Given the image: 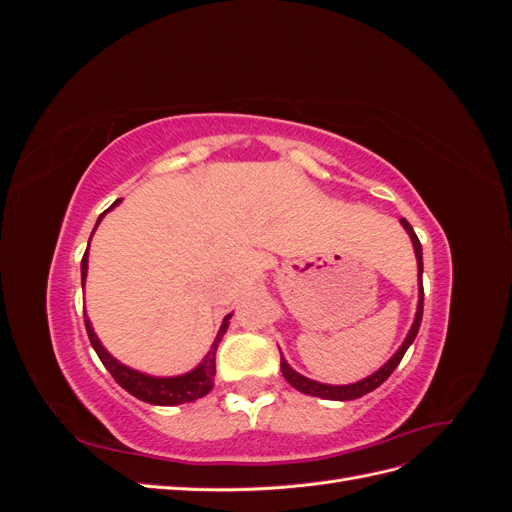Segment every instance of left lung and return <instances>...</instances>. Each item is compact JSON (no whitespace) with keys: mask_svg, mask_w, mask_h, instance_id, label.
I'll return each mask as SVG.
<instances>
[{"mask_svg":"<svg viewBox=\"0 0 512 512\" xmlns=\"http://www.w3.org/2000/svg\"><path fill=\"white\" fill-rule=\"evenodd\" d=\"M401 226H404L406 232L410 235L414 254H416V265H418V305H416L414 322H412V327H410V331L404 339V344L397 348V352L378 371H374L371 376H367L359 382H352V384H322V382H316L312 378H305V376L299 374V371H294L282 356V374L288 380V384L294 386L297 391H301L305 395H312V397H320V399H333V401L359 399V397L371 393L374 389H378V386L393 374L395 367L401 363V359H404V354L412 346L414 337L418 333V327H421V318H423V247H421V241H418L416 232H414V228L410 226L408 220H401Z\"/></svg>","mask_w":512,"mask_h":512,"instance_id":"1","label":"left lung"}]
</instances>
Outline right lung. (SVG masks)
Returning <instances> with one entry per match:
<instances>
[{
	"label": "right lung",
	"mask_w": 512,
	"mask_h": 512,
	"mask_svg": "<svg viewBox=\"0 0 512 512\" xmlns=\"http://www.w3.org/2000/svg\"><path fill=\"white\" fill-rule=\"evenodd\" d=\"M119 203H121V198L115 200V203L100 215L98 222H96V228L102 222L104 215L111 209H115ZM96 228H94V232H96ZM94 232H91V237H94ZM91 237H89V241H91ZM87 262H89V247L85 250V256L81 260V284L83 286H85V280H87ZM230 318H232V314H228L222 320V327H220L218 335H215L209 352L205 354V359L200 361L192 371H188V374H181V376H149V374H143V371L119 363L115 356L102 346V342L98 339L94 327H91V322H89L87 316H85V327H87V335H89L91 346H94L96 354L100 356V361L108 369V374H111L117 380L121 389H126L136 399L145 401V404L179 406V404H190V401L205 397L213 389L215 352H218L222 337L228 331Z\"/></svg>",
	"instance_id": "add662e5"
}]
</instances>
